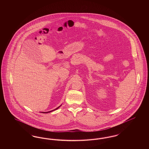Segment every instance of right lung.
<instances>
[{
	"label": "right lung",
	"mask_w": 149,
	"mask_h": 149,
	"mask_svg": "<svg viewBox=\"0 0 149 149\" xmlns=\"http://www.w3.org/2000/svg\"><path fill=\"white\" fill-rule=\"evenodd\" d=\"M61 106V105H60V106L58 107L57 108H56V109H54V110H52V111H49V112H41V113H49V112H52V111H55V110H56V109H57L60 107Z\"/></svg>",
	"instance_id": "obj_1"
}]
</instances>
